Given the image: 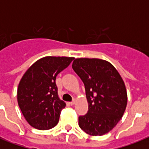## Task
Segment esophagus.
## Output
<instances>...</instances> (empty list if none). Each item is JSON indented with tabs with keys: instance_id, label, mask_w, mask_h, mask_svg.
<instances>
[{
	"instance_id": "34e87169",
	"label": "esophagus",
	"mask_w": 149,
	"mask_h": 149,
	"mask_svg": "<svg viewBox=\"0 0 149 149\" xmlns=\"http://www.w3.org/2000/svg\"><path fill=\"white\" fill-rule=\"evenodd\" d=\"M75 103H76V100H73L72 101L70 102V105H74Z\"/></svg>"
}]
</instances>
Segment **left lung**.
<instances>
[{"label": "left lung", "mask_w": 149, "mask_h": 149, "mask_svg": "<svg viewBox=\"0 0 149 149\" xmlns=\"http://www.w3.org/2000/svg\"><path fill=\"white\" fill-rule=\"evenodd\" d=\"M72 67L84 82L88 111L79 117L86 134L100 136L112 130L127 106L125 83L111 63L100 58H76Z\"/></svg>", "instance_id": "left-lung-1"}]
</instances>
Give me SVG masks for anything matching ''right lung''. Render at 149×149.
Wrapping results in <instances>:
<instances>
[{
  "mask_svg": "<svg viewBox=\"0 0 149 149\" xmlns=\"http://www.w3.org/2000/svg\"><path fill=\"white\" fill-rule=\"evenodd\" d=\"M73 59L46 56L36 61L22 77L17 88V103L24 118L36 129H50L58 124L65 104L58 97L56 76Z\"/></svg>",
  "mask_w": 149,
  "mask_h": 149,
  "instance_id": "right-lung-1",
  "label": "right lung"
}]
</instances>
